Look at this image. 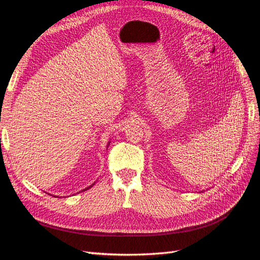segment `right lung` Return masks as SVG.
<instances>
[{
    "label": "right lung",
    "instance_id": "add662e5",
    "mask_svg": "<svg viewBox=\"0 0 260 260\" xmlns=\"http://www.w3.org/2000/svg\"><path fill=\"white\" fill-rule=\"evenodd\" d=\"M109 143H111V141H109V142L107 143V146H106V147H108V146H109ZM106 149H107V148H106ZM94 183H95V182H94ZM94 183H92V184H91L90 186H88V187H85V188H83V190H82V191H80V192H83V191H85V190H89V188H90V187H92V186L94 185ZM45 193H46V192H45ZM48 194H49V193H48ZM53 196H54V195H53ZM55 198H58V196H55Z\"/></svg>",
    "mask_w": 260,
    "mask_h": 260
}]
</instances>
